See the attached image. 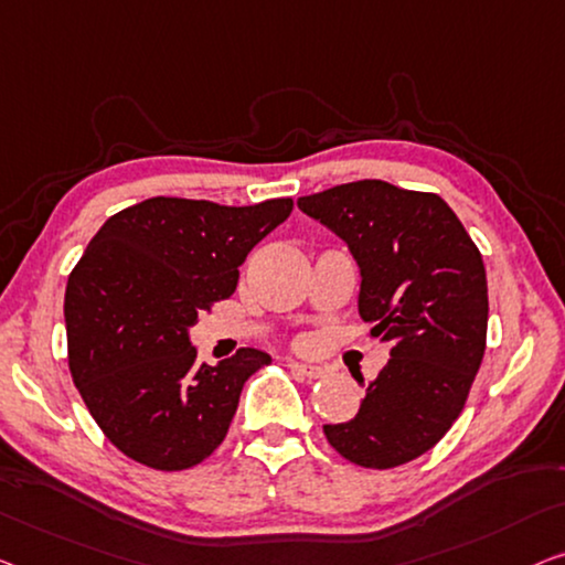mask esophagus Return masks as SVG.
Segmentation results:
<instances>
[{
	"mask_svg": "<svg viewBox=\"0 0 565 565\" xmlns=\"http://www.w3.org/2000/svg\"><path fill=\"white\" fill-rule=\"evenodd\" d=\"M291 373L305 377V381H319V377H324L327 370L319 367V365H305V363H289Z\"/></svg>",
	"mask_w": 565,
	"mask_h": 565,
	"instance_id": "1",
	"label": "esophagus"
}]
</instances>
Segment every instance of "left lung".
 <instances>
[{
  "label": "left lung",
  "mask_w": 565,
  "mask_h": 565,
  "mask_svg": "<svg viewBox=\"0 0 565 565\" xmlns=\"http://www.w3.org/2000/svg\"><path fill=\"white\" fill-rule=\"evenodd\" d=\"M297 205L348 243L363 276L360 317L391 342L358 416L324 426L327 441L365 469L408 465L444 439L482 365L490 315L482 254L434 192L360 180Z\"/></svg>",
  "instance_id": "obj_1"
}]
</instances>
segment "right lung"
I'll use <instances>...</instances> for the list:
<instances>
[{"mask_svg": "<svg viewBox=\"0 0 565 565\" xmlns=\"http://www.w3.org/2000/svg\"><path fill=\"white\" fill-rule=\"evenodd\" d=\"M294 200L228 207L149 198L100 225L65 289L67 367L116 449L159 471L205 461L228 434L243 383L271 363L241 348L198 365L188 330L228 299L250 248Z\"/></svg>", "mask_w": 565, "mask_h": 565, "instance_id": "1", "label": "right lung"}]
</instances>
